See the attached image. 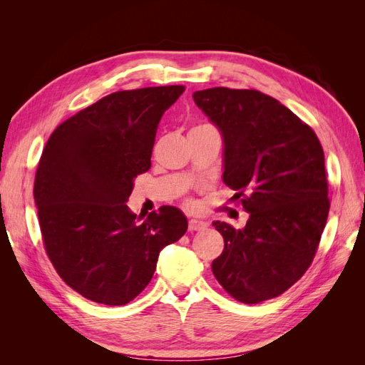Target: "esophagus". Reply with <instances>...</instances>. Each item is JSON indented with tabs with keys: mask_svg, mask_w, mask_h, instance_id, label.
I'll return each mask as SVG.
<instances>
[{
	"mask_svg": "<svg viewBox=\"0 0 365 365\" xmlns=\"http://www.w3.org/2000/svg\"><path fill=\"white\" fill-rule=\"evenodd\" d=\"M207 228V222L200 219H190L189 220V230L190 231H202Z\"/></svg>",
	"mask_w": 365,
	"mask_h": 365,
	"instance_id": "1",
	"label": "esophagus"
}]
</instances>
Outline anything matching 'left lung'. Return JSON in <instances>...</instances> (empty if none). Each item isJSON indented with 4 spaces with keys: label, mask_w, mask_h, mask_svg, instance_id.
Here are the masks:
<instances>
[{
    "label": "left lung",
    "mask_w": 365,
    "mask_h": 365,
    "mask_svg": "<svg viewBox=\"0 0 365 365\" xmlns=\"http://www.w3.org/2000/svg\"><path fill=\"white\" fill-rule=\"evenodd\" d=\"M193 101L222 135V180L250 213L242 230L213 222L224 251L212 271L237 302L279 297L311 267L326 227L322 143L291 109L256 90L208 88Z\"/></svg>",
    "instance_id": "obj_1"
}]
</instances>
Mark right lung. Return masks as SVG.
Instances as JSON below:
<instances>
[{"label":"right lung","mask_w":365,"mask_h":365,"mask_svg":"<svg viewBox=\"0 0 365 365\" xmlns=\"http://www.w3.org/2000/svg\"><path fill=\"white\" fill-rule=\"evenodd\" d=\"M182 85L117 91L54 129L38 164L35 202L43 247L70 288L108 306L149 284L160 251L180 240L187 217L163 205L137 219L126 205L150 169L158 123Z\"/></svg>","instance_id":"right-lung-1"}]
</instances>
